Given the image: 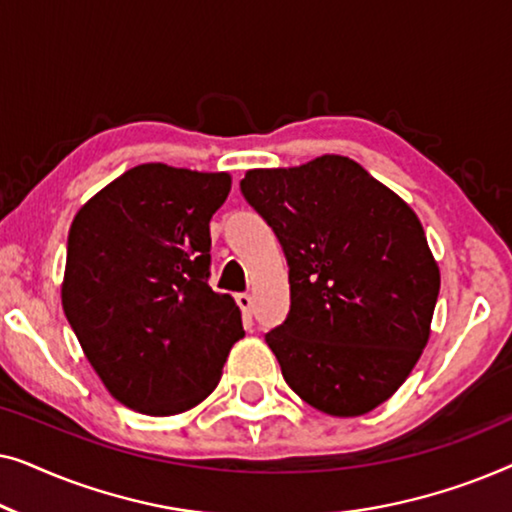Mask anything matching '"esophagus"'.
Listing matches in <instances>:
<instances>
[{"mask_svg":"<svg viewBox=\"0 0 512 512\" xmlns=\"http://www.w3.org/2000/svg\"><path fill=\"white\" fill-rule=\"evenodd\" d=\"M235 300H237V305H240V310L247 314V317H249V314H254V298H251L249 293H237Z\"/></svg>","mask_w":512,"mask_h":512,"instance_id":"1","label":"esophagus"}]
</instances>
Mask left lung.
Listing matches in <instances>:
<instances>
[{
  "label": "left lung",
  "instance_id": "1",
  "mask_svg": "<svg viewBox=\"0 0 512 512\" xmlns=\"http://www.w3.org/2000/svg\"><path fill=\"white\" fill-rule=\"evenodd\" d=\"M240 191L289 263V314L265 333L286 384L328 415H366L429 340L440 275L422 223L345 156L251 170Z\"/></svg>",
  "mask_w": 512,
  "mask_h": 512
}]
</instances>
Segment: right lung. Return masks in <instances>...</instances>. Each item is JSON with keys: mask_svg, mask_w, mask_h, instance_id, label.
<instances>
[{"mask_svg": "<svg viewBox=\"0 0 512 512\" xmlns=\"http://www.w3.org/2000/svg\"><path fill=\"white\" fill-rule=\"evenodd\" d=\"M226 172L132 167L76 214L62 307L109 394L153 417L212 394L242 338L233 298L209 286V219Z\"/></svg>", "mask_w": 512, "mask_h": 512, "instance_id": "right-lung-1", "label": "right lung"}]
</instances>
